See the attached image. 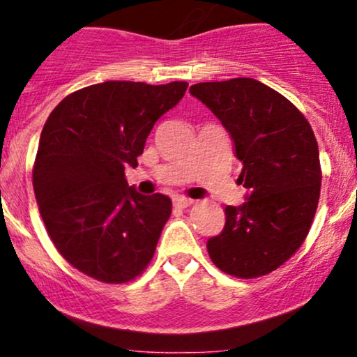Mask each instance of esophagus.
Wrapping results in <instances>:
<instances>
[{"instance_id": "1", "label": "esophagus", "mask_w": 357, "mask_h": 357, "mask_svg": "<svg viewBox=\"0 0 357 357\" xmlns=\"http://www.w3.org/2000/svg\"><path fill=\"white\" fill-rule=\"evenodd\" d=\"M191 203H192V199L184 198V196H176V198L173 199L174 208H188V206H191Z\"/></svg>"}]
</instances>
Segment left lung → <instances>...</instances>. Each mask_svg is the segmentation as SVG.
I'll list each match as a JSON object with an SVG mask.
<instances>
[{
  "mask_svg": "<svg viewBox=\"0 0 357 357\" xmlns=\"http://www.w3.org/2000/svg\"><path fill=\"white\" fill-rule=\"evenodd\" d=\"M235 142L247 188L240 206L225 208V228L208 240L213 264L253 278L285 264L304 243L321 195L319 147L307 119L284 96L255 79L190 87Z\"/></svg>",
  "mask_w": 357,
  "mask_h": 357,
  "instance_id": "obj_1",
  "label": "left lung"
}]
</instances>
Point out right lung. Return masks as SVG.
Here are the masks:
<instances>
[{
  "label": "right lung",
  "mask_w": 357,
  "mask_h": 357,
  "mask_svg": "<svg viewBox=\"0 0 357 357\" xmlns=\"http://www.w3.org/2000/svg\"><path fill=\"white\" fill-rule=\"evenodd\" d=\"M186 82L109 80L65 97L40 136L33 190L60 255L85 275L124 284L147 267L171 215L169 196L127 184L159 117Z\"/></svg>",
  "instance_id": "obj_1"
}]
</instances>
